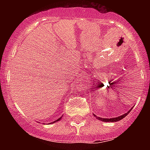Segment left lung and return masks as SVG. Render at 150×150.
<instances>
[{
	"mask_svg": "<svg viewBox=\"0 0 150 150\" xmlns=\"http://www.w3.org/2000/svg\"><path fill=\"white\" fill-rule=\"evenodd\" d=\"M130 111H131V110H129V112H130ZM128 112H127V113H125V114L122 115V116H118V117H116V118H112V119H105V118L98 117V116H96V118L98 119V120H101V121H103V122H117V121H119V120H122L124 117H125V116L128 115Z\"/></svg>",
	"mask_w": 150,
	"mask_h": 150,
	"instance_id": "8db88e82",
	"label": "left lung"
}]
</instances>
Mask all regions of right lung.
<instances>
[{
	"mask_svg": "<svg viewBox=\"0 0 150 150\" xmlns=\"http://www.w3.org/2000/svg\"><path fill=\"white\" fill-rule=\"evenodd\" d=\"M61 119H62V117H61V118H59V119H58V120H55V121H59V120H60Z\"/></svg>",
	"mask_w": 150,
	"mask_h": 150,
	"instance_id": "obj_1",
	"label": "right lung"
}]
</instances>
